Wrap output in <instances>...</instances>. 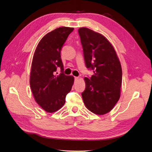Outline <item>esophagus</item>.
I'll use <instances>...</instances> for the list:
<instances>
[{
	"label": "esophagus",
	"instance_id": "34e87169",
	"mask_svg": "<svg viewBox=\"0 0 152 152\" xmlns=\"http://www.w3.org/2000/svg\"><path fill=\"white\" fill-rule=\"evenodd\" d=\"M78 79H79V77H75V81H77V80H78Z\"/></svg>",
	"mask_w": 152,
	"mask_h": 152
}]
</instances>
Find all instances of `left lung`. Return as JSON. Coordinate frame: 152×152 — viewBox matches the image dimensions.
Here are the masks:
<instances>
[{"mask_svg":"<svg viewBox=\"0 0 152 152\" xmlns=\"http://www.w3.org/2000/svg\"><path fill=\"white\" fill-rule=\"evenodd\" d=\"M78 33L86 67L94 72L91 77H85L83 102L93 113L104 115L113 108L120 97V62L111 43L101 34L86 27L80 28Z\"/></svg>","mask_w":152,"mask_h":152,"instance_id":"8db88e82","label":"left lung"}]
</instances>
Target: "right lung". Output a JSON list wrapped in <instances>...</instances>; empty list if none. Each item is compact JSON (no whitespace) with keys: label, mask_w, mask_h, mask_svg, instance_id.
Segmentation results:
<instances>
[{"label":"right lung","mask_w":152,"mask_h":152,"mask_svg":"<svg viewBox=\"0 0 152 152\" xmlns=\"http://www.w3.org/2000/svg\"><path fill=\"white\" fill-rule=\"evenodd\" d=\"M74 28L61 27L45 35L36 49L31 66L30 86L37 104L48 113L59 110L71 90L74 77L64 74L61 50ZM58 67L59 75H56Z\"/></svg>","instance_id":"obj_1"}]
</instances>
